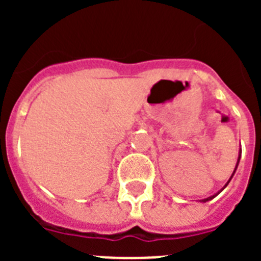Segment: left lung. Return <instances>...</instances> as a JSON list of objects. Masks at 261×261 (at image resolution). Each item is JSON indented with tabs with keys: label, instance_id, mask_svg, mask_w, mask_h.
I'll return each instance as SVG.
<instances>
[{
	"label": "left lung",
	"instance_id": "obj_1",
	"mask_svg": "<svg viewBox=\"0 0 261 261\" xmlns=\"http://www.w3.org/2000/svg\"><path fill=\"white\" fill-rule=\"evenodd\" d=\"M239 158H241V154H239ZM239 158H238V163H239ZM238 163H237V166H235V170H237V167H238ZM235 170H234V172H235ZM234 172H232V175H234ZM232 175H231V177H232ZM231 177H230V180H231ZM229 180V181H230ZM229 181H227V184H229ZM227 184H226V186H227ZM225 186V187H226ZM217 195H214V196H211V197H208V199H204L202 200V201H209V200H212L213 199V197H216Z\"/></svg>",
	"mask_w": 261,
	"mask_h": 261
}]
</instances>
